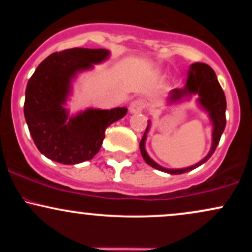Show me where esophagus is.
<instances>
[{"instance_id":"esophagus-1","label":"esophagus","mask_w":252,"mask_h":252,"mask_svg":"<svg viewBox=\"0 0 252 252\" xmlns=\"http://www.w3.org/2000/svg\"><path fill=\"white\" fill-rule=\"evenodd\" d=\"M146 100L142 99V98H137V99H135L134 102L130 104L129 110L131 114H138V112H142L146 109Z\"/></svg>"}]
</instances>
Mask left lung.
Listing matches in <instances>:
<instances>
[{"instance_id":"8db88e82","label":"left lung","mask_w":252,"mask_h":252,"mask_svg":"<svg viewBox=\"0 0 252 252\" xmlns=\"http://www.w3.org/2000/svg\"><path fill=\"white\" fill-rule=\"evenodd\" d=\"M199 94V97H200L199 98V103L210 112V117L213 122V143L209 155H207L204 160H201L199 163H196L192 167H189V168L166 169L163 168V167L158 166V163H155L154 161L149 158L148 154H147L146 148H144V142H146L149 124L147 126L146 131H144L142 140H141L140 142L141 154H142L144 161H146L149 166L154 167L155 169L162 170V172L169 173V174H182V173H186L192 169H195L196 167L201 166L202 163L206 162V161L211 158V155L215 153L217 146H218L219 141H220L225 126H226V116H225V111H226V98H225V94L224 91H222L220 84H219L218 79H217L216 72L213 71L212 67L207 65V63H193V65H190L186 88L182 90H173L170 100H172V102H175V100L180 99L184 94Z\"/></svg>"}]
</instances>
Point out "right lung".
<instances>
[{
    "mask_svg": "<svg viewBox=\"0 0 252 252\" xmlns=\"http://www.w3.org/2000/svg\"><path fill=\"white\" fill-rule=\"evenodd\" d=\"M104 48L56 52L37 66L26 88L25 118L39 152L63 164L91 160L99 152L110 124L126 116V108L89 109L68 120L63 108L71 79L78 71L106 59Z\"/></svg>",
    "mask_w": 252,
    "mask_h": 252,
    "instance_id": "obj_1",
    "label": "right lung"
}]
</instances>
